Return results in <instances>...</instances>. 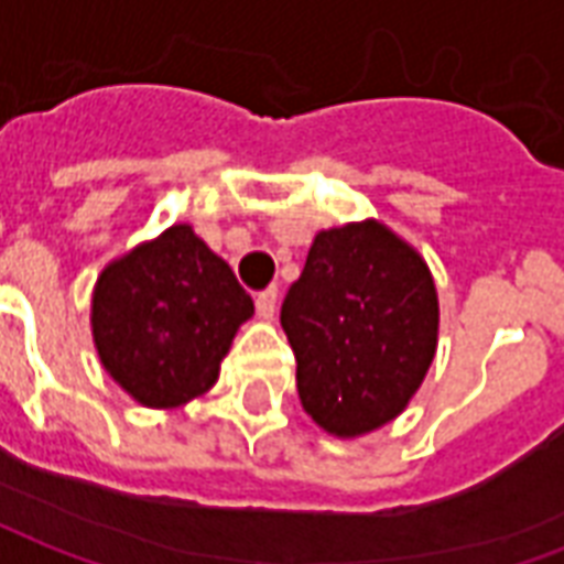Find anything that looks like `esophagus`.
Wrapping results in <instances>:
<instances>
[{"mask_svg": "<svg viewBox=\"0 0 564 564\" xmlns=\"http://www.w3.org/2000/svg\"><path fill=\"white\" fill-rule=\"evenodd\" d=\"M278 286H269V290H262V293L257 295V314L262 319H271L274 314H278Z\"/></svg>", "mask_w": 564, "mask_h": 564, "instance_id": "esophagus-1", "label": "esophagus"}]
</instances>
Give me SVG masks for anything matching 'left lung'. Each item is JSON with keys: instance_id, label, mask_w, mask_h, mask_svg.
Masks as SVG:
<instances>
[{"instance_id": "left-lung-1", "label": "left lung", "mask_w": 564, "mask_h": 564, "mask_svg": "<svg viewBox=\"0 0 564 564\" xmlns=\"http://www.w3.org/2000/svg\"><path fill=\"white\" fill-rule=\"evenodd\" d=\"M281 326L305 414L329 435H368L402 414L435 359V281L383 223L323 229Z\"/></svg>"}]
</instances>
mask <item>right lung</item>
<instances>
[{"label": "right lung", "instance_id": "right-lung-1", "mask_svg": "<svg viewBox=\"0 0 564 564\" xmlns=\"http://www.w3.org/2000/svg\"><path fill=\"white\" fill-rule=\"evenodd\" d=\"M253 299L193 226L177 223L108 262L93 290L105 371L144 408H181L217 383Z\"/></svg>", "mask_w": 564, "mask_h": 564}]
</instances>
